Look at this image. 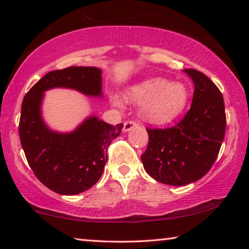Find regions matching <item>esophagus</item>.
I'll list each match as a JSON object with an SVG mask.
<instances>
[{
	"instance_id": "34e87169",
	"label": "esophagus",
	"mask_w": 249,
	"mask_h": 249,
	"mask_svg": "<svg viewBox=\"0 0 249 249\" xmlns=\"http://www.w3.org/2000/svg\"><path fill=\"white\" fill-rule=\"evenodd\" d=\"M136 125H137V124L135 123V122H133V121L125 122V123H124V127H123V131H124V132L131 131V129H132L133 127H135Z\"/></svg>"
}]
</instances>
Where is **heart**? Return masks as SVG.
Returning <instances> with one entry per match:
<instances>
[{
	"label": "heart",
	"instance_id": "obj_1",
	"mask_svg": "<svg viewBox=\"0 0 249 249\" xmlns=\"http://www.w3.org/2000/svg\"><path fill=\"white\" fill-rule=\"evenodd\" d=\"M128 102L142 105L141 115L144 120L154 124L170 123L179 117L187 108L190 92L184 84L171 83L161 77L148 78L133 85L125 92ZM115 106L123 103L116 95L112 96Z\"/></svg>",
	"mask_w": 249,
	"mask_h": 249
}]
</instances>
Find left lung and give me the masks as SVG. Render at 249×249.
Segmentation results:
<instances>
[{
  "label": "left lung",
  "instance_id": "1",
  "mask_svg": "<svg viewBox=\"0 0 249 249\" xmlns=\"http://www.w3.org/2000/svg\"><path fill=\"white\" fill-rule=\"evenodd\" d=\"M195 85L191 107L180 123L169 128H146L148 144L141 157L145 171L158 182L185 185L209 171L226 131L225 103L206 75L184 69Z\"/></svg>",
  "mask_w": 249,
  "mask_h": 249
}]
</instances>
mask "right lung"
Wrapping results in <instances>:
<instances>
[{
  "instance_id": "1",
  "label": "right lung",
  "mask_w": 249,
  "mask_h": 249,
  "mask_svg": "<svg viewBox=\"0 0 249 249\" xmlns=\"http://www.w3.org/2000/svg\"><path fill=\"white\" fill-rule=\"evenodd\" d=\"M53 88L75 89L89 97H103L102 70L96 67L53 70L30 89L22 102L18 134L30 168L50 190L73 196L101 179L107 147L121 134L123 124L114 126L89 116L71 132L53 131L41 114L44 91Z\"/></svg>"
}]
</instances>
